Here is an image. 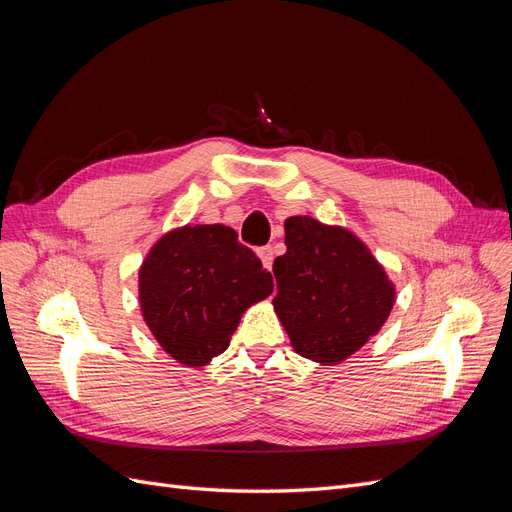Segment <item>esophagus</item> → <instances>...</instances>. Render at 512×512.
<instances>
[{
	"label": "esophagus",
	"mask_w": 512,
	"mask_h": 512,
	"mask_svg": "<svg viewBox=\"0 0 512 512\" xmlns=\"http://www.w3.org/2000/svg\"><path fill=\"white\" fill-rule=\"evenodd\" d=\"M258 258H260V262H262V267H265L267 271H271V267H273V258H275L273 247H271V245H267V247H260V250H258Z\"/></svg>",
	"instance_id": "1"
}]
</instances>
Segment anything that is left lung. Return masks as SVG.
<instances>
[{"label":"left lung","mask_w":512,"mask_h":512,"mask_svg":"<svg viewBox=\"0 0 512 512\" xmlns=\"http://www.w3.org/2000/svg\"><path fill=\"white\" fill-rule=\"evenodd\" d=\"M286 254L273 262V309L294 352L337 365L374 337L395 305V286L369 247L342 226L294 215Z\"/></svg>","instance_id":"left-lung-1"}]
</instances>
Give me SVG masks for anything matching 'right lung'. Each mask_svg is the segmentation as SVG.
Returning a JSON list of instances; mask_svg holds the SVG:
<instances>
[{"mask_svg": "<svg viewBox=\"0 0 512 512\" xmlns=\"http://www.w3.org/2000/svg\"><path fill=\"white\" fill-rule=\"evenodd\" d=\"M271 292V273L224 224L166 232L138 271V301L151 335L188 367H205L222 354L245 309Z\"/></svg>", "mask_w": 512, "mask_h": 512, "instance_id": "1", "label": "right lung"}]
</instances>
